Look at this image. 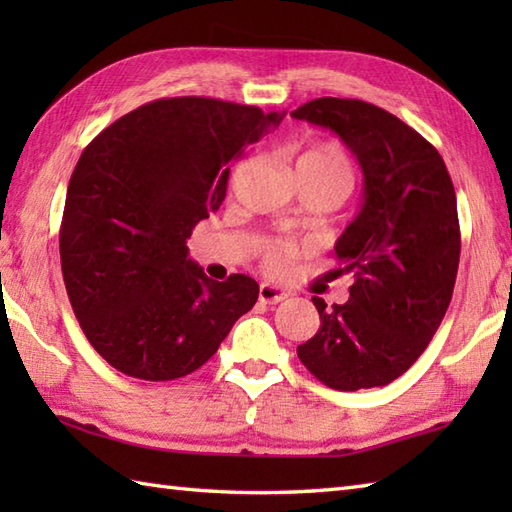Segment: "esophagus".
<instances>
[{"mask_svg": "<svg viewBox=\"0 0 512 512\" xmlns=\"http://www.w3.org/2000/svg\"><path fill=\"white\" fill-rule=\"evenodd\" d=\"M284 299H288V292L284 288L273 286V284L259 286V301L262 303H279Z\"/></svg>", "mask_w": 512, "mask_h": 512, "instance_id": "1", "label": "esophagus"}]
</instances>
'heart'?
<instances>
[{"label":"heart","instance_id":"heart-1","mask_svg":"<svg viewBox=\"0 0 512 512\" xmlns=\"http://www.w3.org/2000/svg\"><path fill=\"white\" fill-rule=\"evenodd\" d=\"M297 169L317 171L323 173V176L341 178L345 182H350L352 178L350 158L345 156V151L336 143H317L308 147L297 158ZM297 255L299 244L290 237L268 239L262 246V262L268 270H273V273H286V270L295 264Z\"/></svg>","mask_w":512,"mask_h":512}]
</instances>
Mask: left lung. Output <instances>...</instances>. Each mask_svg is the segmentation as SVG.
<instances>
[{
  "label": "left lung",
  "instance_id": "obj_1",
  "mask_svg": "<svg viewBox=\"0 0 512 512\" xmlns=\"http://www.w3.org/2000/svg\"><path fill=\"white\" fill-rule=\"evenodd\" d=\"M328 127L363 169V206L336 239L343 306L312 297L321 328L301 363L339 391L383 387L427 350L447 314L460 264L458 202L438 149L383 107L323 96L290 114Z\"/></svg>",
  "mask_w": 512,
  "mask_h": 512
}]
</instances>
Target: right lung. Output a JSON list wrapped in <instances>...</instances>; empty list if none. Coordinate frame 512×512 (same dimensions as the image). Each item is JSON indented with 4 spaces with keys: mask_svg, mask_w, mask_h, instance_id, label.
<instances>
[{
    "mask_svg": "<svg viewBox=\"0 0 512 512\" xmlns=\"http://www.w3.org/2000/svg\"><path fill=\"white\" fill-rule=\"evenodd\" d=\"M284 116L176 96L140 105L83 149L65 195L61 270L81 330L118 372L187 376L255 306V279H209L187 239L220 209L231 160Z\"/></svg>",
    "mask_w": 512,
    "mask_h": 512,
    "instance_id": "add662e5",
    "label": "right lung"
}]
</instances>
